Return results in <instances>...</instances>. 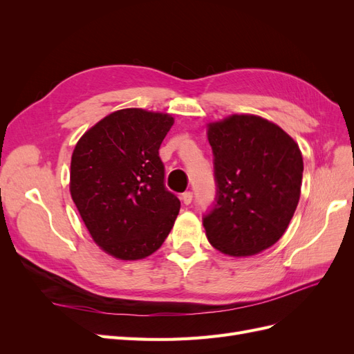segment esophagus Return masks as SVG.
Segmentation results:
<instances>
[{
    "mask_svg": "<svg viewBox=\"0 0 354 354\" xmlns=\"http://www.w3.org/2000/svg\"><path fill=\"white\" fill-rule=\"evenodd\" d=\"M192 199H194V194L192 192H185L183 195H181V201H183V203H186V205H189V203L192 202Z\"/></svg>",
    "mask_w": 354,
    "mask_h": 354,
    "instance_id": "1",
    "label": "esophagus"
}]
</instances>
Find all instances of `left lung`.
Masks as SVG:
<instances>
[{
    "instance_id": "1",
    "label": "left lung",
    "mask_w": 354,
    "mask_h": 354,
    "mask_svg": "<svg viewBox=\"0 0 354 354\" xmlns=\"http://www.w3.org/2000/svg\"><path fill=\"white\" fill-rule=\"evenodd\" d=\"M217 203L203 218L209 243L230 257L270 248L288 229L303 180V155L279 125L250 113L207 124Z\"/></svg>"
}]
</instances>
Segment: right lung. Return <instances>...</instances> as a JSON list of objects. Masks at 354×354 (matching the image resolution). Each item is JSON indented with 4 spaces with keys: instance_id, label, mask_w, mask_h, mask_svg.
<instances>
[{
    "instance_id": "right-lung-1",
    "label": "right lung",
    "mask_w": 354,
    "mask_h": 354,
    "mask_svg": "<svg viewBox=\"0 0 354 354\" xmlns=\"http://www.w3.org/2000/svg\"><path fill=\"white\" fill-rule=\"evenodd\" d=\"M174 118L140 108L115 111L73 149L69 190L93 241L118 260L160 248L180 211L164 186L159 147Z\"/></svg>"
}]
</instances>
